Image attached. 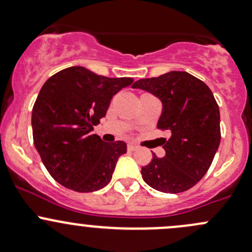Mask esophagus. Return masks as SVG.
Masks as SVG:
<instances>
[{"mask_svg": "<svg viewBox=\"0 0 252 252\" xmlns=\"http://www.w3.org/2000/svg\"><path fill=\"white\" fill-rule=\"evenodd\" d=\"M126 148H128L129 152H133V151H136V150H137V146H135V145L129 144V145H128V147H126Z\"/></svg>", "mask_w": 252, "mask_h": 252, "instance_id": "34e87169", "label": "esophagus"}]
</instances>
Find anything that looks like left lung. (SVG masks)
Here are the masks:
<instances>
[{"instance_id":"1","label":"left lung","mask_w":252,"mask_h":252,"mask_svg":"<svg viewBox=\"0 0 252 252\" xmlns=\"http://www.w3.org/2000/svg\"><path fill=\"white\" fill-rule=\"evenodd\" d=\"M152 93L163 104L159 130H169L164 141L165 156L141 168L144 181L164 193L192 189L213 163L221 141L220 110L210 88L199 78L171 71L159 77L142 78L133 84Z\"/></svg>"}]
</instances>
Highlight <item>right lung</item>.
<instances>
[{
	"label": "right lung",
	"instance_id": "1",
	"mask_svg": "<svg viewBox=\"0 0 252 252\" xmlns=\"http://www.w3.org/2000/svg\"><path fill=\"white\" fill-rule=\"evenodd\" d=\"M134 79L99 76L82 66L63 68L46 81L32 108L33 144L53 179L66 189L88 193L112 179L123 141L105 142L92 134L113 95Z\"/></svg>",
	"mask_w": 252,
	"mask_h": 252
}]
</instances>
